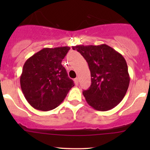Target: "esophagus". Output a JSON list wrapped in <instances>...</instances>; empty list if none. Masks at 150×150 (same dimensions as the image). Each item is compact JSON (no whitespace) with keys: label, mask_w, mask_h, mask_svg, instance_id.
I'll return each mask as SVG.
<instances>
[{"label":"esophagus","mask_w":150,"mask_h":150,"mask_svg":"<svg viewBox=\"0 0 150 150\" xmlns=\"http://www.w3.org/2000/svg\"><path fill=\"white\" fill-rule=\"evenodd\" d=\"M74 82H75V85H78V83H79L78 77H77V78H75V80H74Z\"/></svg>","instance_id":"1"}]
</instances>
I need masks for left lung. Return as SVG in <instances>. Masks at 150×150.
<instances>
[{"label": "left lung", "mask_w": 150, "mask_h": 150, "mask_svg": "<svg viewBox=\"0 0 150 150\" xmlns=\"http://www.w3.org/2000/svg\"><path fill=\"white\" fill-rule=\"evenodd\" d=\"M72 47L83 56L90 70L92 84L82 92L87 104L97 111L112 109L125 97L130 83L125 58L106 44Z\"/></svg>", "instance_id": "obj_1"}]
</instances>
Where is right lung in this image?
<instances>
[{
    "instance_id": "right-lung-1",
    "label": "right lung",
    "mask_w": 150,
    "mask_h": 150,
    "mask_svg": "<svg viewBox=\"0 0 150 150\" xmlns=\"http://www.w3.org/2000/svg\"><path fill=\"white\" fill-rule=\"evenodd\" d=\"M70 49L44 48L24 64L20 86L26 100L35 109L47 111L56 108L74 86L61 64Z\"/></svg>"
}]
</instances>
